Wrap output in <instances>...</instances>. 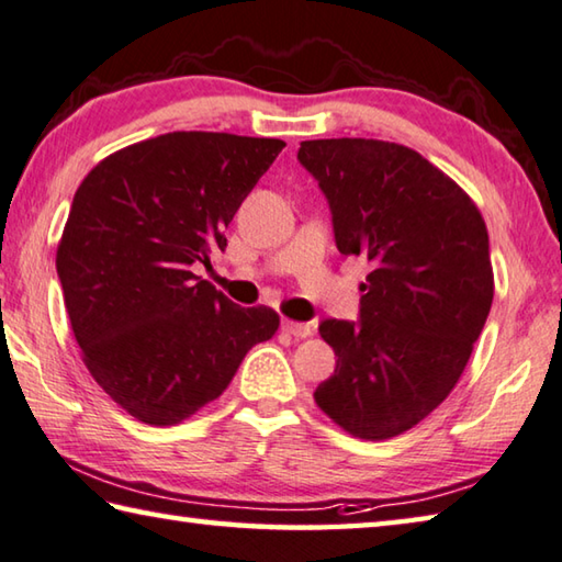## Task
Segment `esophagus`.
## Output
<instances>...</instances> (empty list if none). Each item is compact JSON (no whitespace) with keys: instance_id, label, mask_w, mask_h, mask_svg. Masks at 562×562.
Segmentation results:
<instances>
[{"instance_id":"1","label":"esophagus","mask_w":562,"mask_h":562,"mask_svg":"<svg viewBox=\"0 0 562 562\" xmlns=\"http://www.w3.org/2000/svg\"><path fill=\"white\" fill-rule=\"evenodd\" d=\"M281 328L289 333V336L293 338H311L313 336V326L311 323H299V321H283Z\"/></svg>"}]
</instances>
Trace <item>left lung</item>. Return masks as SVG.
<instances>
[{"instance_id": "left-lung-1", "label": "left lung", "mask_w": 562, "mask_h": 562, "mask_svg": "<svg viewBox=\"0 0 562 562\" xmlns=\"http://www.w3.org/2000/svg\"><path fill=\"white\" fill-rule=\"evenodd\" d=\"M299 160L328 196L338 251L370 263L360 323H321L338 362L313 397L348 435L392 439L449 397L484 330L494 301L486 222L405 145L303 140Z\"/></svg>"}]
</instances>
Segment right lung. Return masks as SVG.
I'll return each instance as SVG.
<instances>
[{
    "mask_svg": "<svg viewBox=\"0 0 562 562\" xmlns=\"http://www.w3.org/2000/svg\"><path fill=\"white\" fill-rule=\"evenodd\" d=\"M276 137L177 131L103 157L83 177L56 249L74 338L127 415L172 427L229 387L279 313L241 308L192 266L283 150Z\"/></svg>",
    "mask_w": 562,
    "mask_h": 562,
    "instance_id": "obj_1",
    "label": "right lung"
}]
</instances>
